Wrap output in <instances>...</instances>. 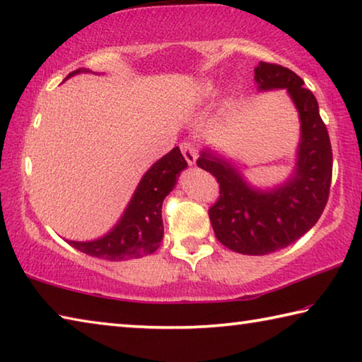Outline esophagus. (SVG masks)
Segmentation results:
<instances>
[{"label":"esophagus","mask_w":362,"mask_h":362,"mask_svg":"<svg viewBox=\"0 0 362 362\" xmlns=\"http://www.w3.org/2000/svg\"><path fill=\"white\" fill-rule=\"evenodd\" d=\"M180 150L183 153V156H185L188 164H194L196 163V159H198V148H196L194 144L183 142L180 145Z\"/></svg>","instance_id":"obj_1"}]
</instances>
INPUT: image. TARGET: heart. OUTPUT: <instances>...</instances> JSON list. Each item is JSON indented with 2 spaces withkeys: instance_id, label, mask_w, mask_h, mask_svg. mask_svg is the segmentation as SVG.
<instances>
[{
  "instance_id": "heart-1",
  "label": "heart",
  "mask_w": 362,
  "mask_h": 362,
  "mask_svg": "<svg viewBox=\"0 0 362 362\" xmlns=\"http://www.w3.org/2000/svg\"><path fill=\"white\" fill-rule=\"evenodd\" d=\"M212 94H214L212 84H206V88L203 89V95H212Z\"/></svg>"
}]
</instances>
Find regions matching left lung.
I'll return each mask as SVG.
<instances>
[{
  "label": "left lung",
  "instance_id": "obj_1",
  "mask_svg": "<svg viewBox=\"0 0 362 362\" xmlns=\"http://www.w3.org/2000/svg\"><path fill=\"white\" fill-rule=\"evenodd\" d=\"M259 90L286 89L300 118L296 169L284 183L259 189L250 187L233 164L203 150L196 164L220 185L209 218L217 240L246 255H265L284 249L313 228L327 204L332 180V148L317 100L303 79L276 64L257 65Z\"/></svg>",
  "mask_w": 362,
  "mask_h": 362
}]
</instances>
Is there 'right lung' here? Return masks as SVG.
<instances>
[{
    "instance_id": "obj_1",
    "label": "right lung",
    "mask_w": 362,
    "mask_h": 362,
    "mask_svg": "<svg viewBox=\"0 0 362 362\" xmlns=\"http://www.w3.org/2000/svg\"><path fill=\"white\" fill-rule=\"evenodd\" d=\"M89 71L79 69L76 73ZM187 168L179 146L153 164L134 192L124 214L105 236L94 241H66L81 252L105 260H129L153 254L161 244L164 225L161 217L163 201L173 192L179 174Z\"/></svg>"
}]
</instances>
